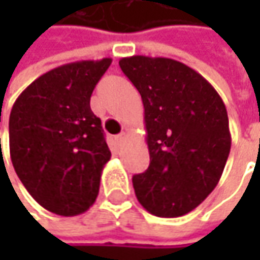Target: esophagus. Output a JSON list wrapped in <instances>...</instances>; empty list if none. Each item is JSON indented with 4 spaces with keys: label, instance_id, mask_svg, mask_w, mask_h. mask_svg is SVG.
<instances>
[{
    "label": "esophagus",
    "instance_id": "esophagus-1",
    "mask_svg": "<svg viewBox=\"0 0 260 260\" xmlns=\"http://www.w3.org/2000/svg\"><path fill=\"white\" fill-rule=\"evenodd\" d=\"M125 137H127V135H125L124 132H123V133H120V135L115 136V142H117L118 145H121V143H123V142L125 140Z\"/></svg>",
    "mask_w": 260,
    "mask_h": 260
}]
</instances>
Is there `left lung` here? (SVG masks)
<instances>
[{"label": "left lung", "mask_w": 260, "mask_h": 260, "mask_svg": "<svg viewBox=\"0 0 260 260\" xmlns=\"http://www.w3.org/2000/svg\"><path fill=\"white\" fill-rule=\"evenodd\" d=\"M120 68L142 95L150 164L133 176L139 203L157 217L192 211L214 189L232 147L221 96L192 68L130 56Z\"/></svg>", "instance_id": "obj_1"}]
</instances>
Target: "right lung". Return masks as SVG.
<instances>
[{
  "label": "right lung",
  "instance_id": "1",
  "mask_svg": "<svg viewBox=\"0 0 260 260\" xmlns=\"http://www.w3.org/2000/svg\"><path fill=\"white\" fill-rule=\"evenodd\" d=\"M111 59L79 60L39 76L10 114V156L25 189L65 217L94 204L111 152L89 101Z\"/></svg>",
  "mask_w": 260,
  "mask_h": 260
}]
</instances>
